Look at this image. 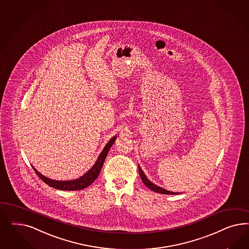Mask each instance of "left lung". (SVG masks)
Here are the masks:
<instances>
[{
	"mask_svg": "<svg viewBox=\"0 0 249 249\" xmlns=\"http://www.w3.org/2000/svg\"><path fill=\"white\" fill-rule=\"evenodd\" d=\"M138 170H139V174H140V177H141V179L143 180V182H144V184L147 187V188H149L151 191L153 192H155V193H162V194H178L179 193H172V192H169V191H167V190H165V189H162L160 187H159V186H157V185L154 184L152 183L146 177L144 174V172H143V170L141 169L140 168V166L138 165Z\"/></svg>",
	"mask_w": 249,
	"mask_h": 249,
	"instance_id": "8db88e82",
	"label": "left lung"
}]
</instances>
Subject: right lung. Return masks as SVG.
<instances>
[{"mask_svg": "<svg viewBox=\"0 0 249 249\" xmlns=\"http://www.w3.org/2000/svg\"><path fill=\"white\" fill-rule=\"evenodd\" d=\"M115 139H116V137H112V139L106 144L104 150L100 154L96 163L93 165V167L89 169L86 174L80 177V178H77V179H74V180H66V181L53 180L51 178H48L47 177L43 176L34 167H33V169L35 170V172L36 173V175L39 177L46 184L49 185L50 187H53V188L57 189V190H62V191L82 190V189H84V188H86V187H88V186L91 184L96 179L97 177L99 176L102 167L105 163L106 156L109 152L113 142L115 141Z\"/></svg>", "mask_w": 249, "mask_h": 249, "instance_id": "right-lung-1", "label": "right lung"}]
</instances>
